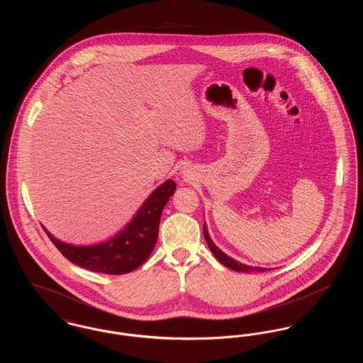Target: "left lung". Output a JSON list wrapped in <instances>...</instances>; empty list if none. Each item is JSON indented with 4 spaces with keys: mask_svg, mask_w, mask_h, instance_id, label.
Here are the masks:
<instances>
[{
    "mask_svg": "<svg viewBox=\"0 0 363 363\" xmlns=\"http://www.w3.org/2000/svg\"><path fill=\"white\" fill-rule=\"evenodd\" d=\"M204 238L207 241L208 247L209 250L212 252V255L216 257V259L223 264L227 268L233 269V271H237V272H245V274H250V272H264V271H269L268 268H261V267H250V265H246V264H242L237 259H231L230 256H227L225 252H222L213 241L211 240L209 234H208L207 225L204 223Z\"/></svg>",
    "mask_w": 363,
    "mask_h": 363,
    "instance_id": "8db88e82",
    "label": "left lung"
}]
</instances>
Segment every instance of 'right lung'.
Returning <instances> with one entry per match:
<instances>
[{"instance_id":"right-lung-1","label":"right lung","mask_w":363,"mask_h":363,"mask_svg":"<svg viewBox=\"0 0 363 363\" xmlns=\"http://www.w3.org/2000/svg\"><path fill=\"white\" fill-rule=\"evenodd\" d=\"M173 179L159 185L138 208L130 222L111 238L94 245H72L57 240L48 231L55 247L70 262L94 272L122 275L135 271L148 259L155 247L162 211L175 191Z\"/></svg>"}]
</instances>
